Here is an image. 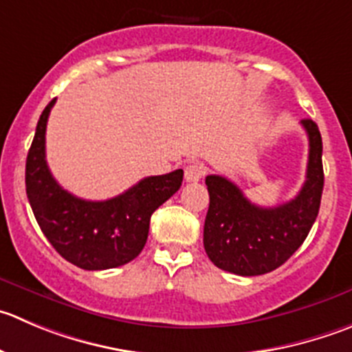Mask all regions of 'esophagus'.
<instances>
[{
    "instance_id": "1",
    "label": "esophagus",
    "mask_w": 352,
    "mask_h": 352,
    "mask_svg": "<svg viewBox=\"0 0 352 352\" xmlns=\"http://www.w3.org/2000/svg\"><path fill=\"white\" fill-rule=\"evenodd\" d=\"M204 174H206V166L200 162L188 164V166L185 167V179L188 183L199 182V179L204 178Z\"/></svg>"
}]
</instances>
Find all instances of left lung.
Returning <instances> with one entry per match:
<instances>
[{"label":"left lung","instance_id":"obj_1","mask_svg":"<svg viewBox=\"0 0 352 352\" xmlns=\"http://www.w3.org/2000/svg\"><path fill=\"white\" fill-rule=\"evenodd\" d=\"M309 140L306 182L296 199L261 207L223 176L206 178L209 210L204 224V249L217 267L240 276H257L282 266L306 240L316 221L323 193L321 135L316 122L300 120Z\"/></svg>","mask_w":352,"mask_h":352}]
</instances>
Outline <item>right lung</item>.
<instances>
[{"mask_svg":"<svg viewBox=\"0 0 352 352\" xmlns=\"http://www.w3.org/2000/svg\"><path fill=\"white\" fill-rule=\"evenodd\" d=\"M46 105L25 162V192L39 228L53 249L78 267L110 270L135 259L148 239L150 217L183 183V169L148 176L113 199L93 202L63 190L46 164Z\"/></svg>","mask_w":352,"mask_h":352,"instance_id":"add662e5","label":"right lung"}]
</instances>
